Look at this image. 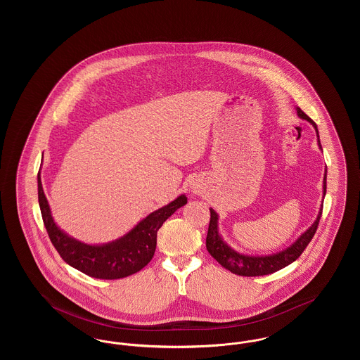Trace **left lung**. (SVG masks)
Returning <instances> with one entry per match:
<instances>
[{
    "label": "left lung",
    "instance_id": "8db88e82",
    "mask_svg": "<svg viewBox=\"0 0 360 360\" xmlns=\"http://www.w3.org/2000/svg\"><path fill=\"white\" fill-rule=\"evenodd\" d=\"M295 110H297V115L300 119L309 121L313 125V128L316 129V134H317L319 148L323 150L316 122L310 120V117H308L298 106H295ZM326 193V167L324 179H323V201H324ZM321 213H323V205L320 206V209H319V214H317L314 223L311 224L305 232H302L297 239L294 240L289 247L283 248L282 251H278L275 254H269V255H252V254L248 255V254H241L239 251L233 250L224 240L220 233V229H219V220H220L219 213L213 207H210V223H209L207 236H206V250L223 267L233 274L243 275V276L273 274L275 271L291 264L304 252V250L307 248V245L316 233V229L320 223Z\"/></svg>",
    "mask_w": 360,
    "mask_h": 360
}]
</instances>
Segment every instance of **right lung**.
I'll return each mask as SVG.
<instances>
[{"mask_svg": "<svg viewBox=\"0 0 360 360\" xmlns=\"http://www.w3.org/2000/svg\"><path fill=\"white\" fill-rule=\"evenodd\" d=\"M37 194L43 221L59 255L71 267L98 279H120L146 267L154 257L159 228L181 206L188 204V197L181 194L167 205L146 216L119 239L89 244L70 236L55 223L43 190L40 172L37 174Z\"/></svg>", "mask_w": 360, "mask_h": 360, "instance_id": "right-lung-1", "label": "right lung"}]
</instances>
